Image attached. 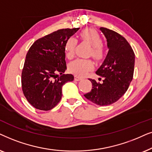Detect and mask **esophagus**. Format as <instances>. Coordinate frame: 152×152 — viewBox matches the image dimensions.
Instances as JSON below:
<instances>
[{"label": "esophagus", "mask_w": 152, "mask_h": 152, "mask_svg": "<svg viewBox=\"0 0 152 152\" xmlns=\"http://www.w3.org/2000/svg\"><path fill=\"white\" fill-rule=\"evenodd\" d=\"M82 79L81 77H80V76H77V75H75L74 76V80H76V81H78V80H80Z\"/></svg>", "instance_id": "esophagus-1"}]
</instances>
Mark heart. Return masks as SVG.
Listing matches in <instances>:
<instances>
[{
	"label": "heart",
	"instance_id": "1",
	"mask_svg": "<svg viewBox=\"0 0 152 152\" xmlns=\"http://www.w3.org/2000/svg\"><path fill=\"white\" fill-rule=\"evenodd\" d=\"M79 37L81 41L86 42L92 46L90 55L94 59L101 60L104 57V48L102 46V38L98 32L94 29H85L80 32ZM77 40L74 37H69L66 40L64 50L66 58L71 59L74 57L76 50ZM94 68V63L91 60L76 59L71 62L69 65V70L77 76H83Z\"/></svg>",
	"mask_w": 152,
	"mask_h": 152
}]
</instances>
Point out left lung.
<instances>
[{"instance_id": "1", "label": "left lung", "mask_w": 152, "mask_h": 152, "mask_svg": "<svg viewBox=\"0 0 152 152\" xmlns=\"http://www.w3.org/2000/svg\"><path fill=\"white\" fill-rule=\"evenodd\" d=\"M107 39L108 55L96 74L104 77L100 83L94 79L92 89L84 94L87 99L99 106H108L122 97L133 79L135 54L124 37L106 28H100Z\"/></svg>"}]
</instances>
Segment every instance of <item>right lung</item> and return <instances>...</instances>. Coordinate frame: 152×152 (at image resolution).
Listing matches in <instances>:
<instances>
[{"instance_id": "right-lung-1", "label": "right lung", "mask_w": 152, "mask_h": 152, "mask_svg": "<svg viewBox=\"0 0 152 152\" xmlns=\"http://www.w3.org/2000/svg\"><path fill=\"white\" fill-rule=\"evenodd\" d=\"M78 30H56L36 40L28 50L21 73V86L26 99L36 109L53 108L61 99L62 86L74 80L72 74H63L66 69L64 46Z\"/></svg>"}]
</instances>
